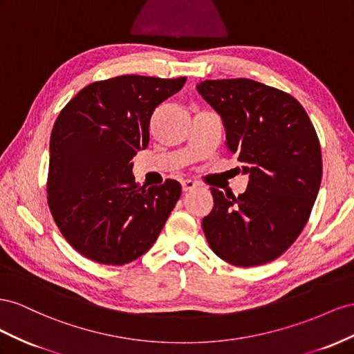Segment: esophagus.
<instances>
[{"mask_svg": "<svg viewBox=\"0 0 354 354\" xmlns=\"http://www.w3.org/2000/svg\"><path fill=\"white\" fill-rule=\"evenodd\" d=\"M193 188H196V183H193V180L191 179H185V180H183V191H191Z\"/></svg>", "mask_w": 354, "mask_h": 354, "instance_id": "esophagus-1", "label": "esophagus"}]
</instances>
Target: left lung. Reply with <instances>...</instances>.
<instances>
[{
  "mask_svg": "<svg viewBox=\"0 0 354 354\" xmlns=\"http://www.w3.org/2000/svg\"><path fill=\"white\" fill-rule=\"evenodd\" d=\"M197 90L224 121L227 147L249 175L237 197L210 188L214 209L201 222L207 243L236 267L267 264L298 239L316 201V130L294 96L254 80H206Z\"/></svg>",
  "mask_w": 354,
  "mask_h": 354,
  "instance_id": "obj_1",
  "label": "left lung"
}]
</instances>
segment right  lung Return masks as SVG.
Listing matches in <instances>:
<instances>
[{
    "label": "right lung",
    "instance_id": "obj_1",
    "mask_svg": "<svg viewBox=\"0 0 354 354\" xmlns=\"http://www.w3.org/2000/svg\"><path fill=\"white\" fill-rule=\"evenodd\" d=\"M185 82L120 75L86 86L60 111L50 136L47 203L78 254L124 266L154 245L180 184L139 187L132 158L148 147L154 109Z\"/></svg>",
    "mask_w": 354,
    "mask_h": 354
}]
</instances>
